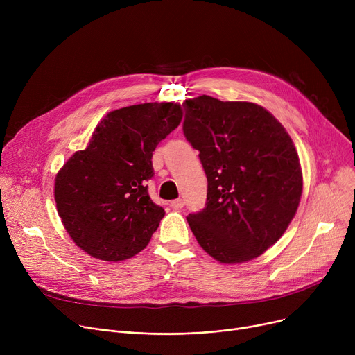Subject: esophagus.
<instances>
[{
  "label": "esophagus",
  "instance_id": "1",
  "mask_svg": "<svg viewBox=\"0 0 355 355\" xmlns=\"http://www.w3.org/2000/svg\"><path fill=\"white\" fill-rule=\"evenodd\" d=\"M170 206H171L173 209H175V210H180V209L184 207V200H181V198L173 200V201H170Z\"/></svg>",
  "mask_w": 355,
  "mask_h": 355
}]
</instances>
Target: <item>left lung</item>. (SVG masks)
<instances>
[{
    "label": "left lung",
    "instance_id": "1",
    "mask_svg": "<svg viewBox=\"0 0 355 355\" xmlns=\"http://www.w3.org/2000/svg\"><path fill=\"white\" fill-rule=\"evenodd\" d=\"M184 135L207 175L206 209L187 221L220 263H245L282 237L302 196L295 144L269 110L253 102L185 99Z\"/></svg>",
    "mask_w": 355,
    "mask_h": 355
}]
</instances>
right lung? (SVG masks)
Masks as SVG:
<instances>
[{"label":"right lung","instance_id":"add662e5","mask_svg":"<svg viewBox=\"0 0 355 355\" xmlns=\"http://www.w3.org/2000/svg\"><path fill=\"white\" fill-rule=\"evenodd\" d=\"M182 119L173 102L112 110L96 125L83 151L74 153L54 178V200L63 226L83 252L121 262L144 250L162 207L149 198L153 153Z\"/></svg>","mask_w":355,"mask_h":355}]
</instances>
